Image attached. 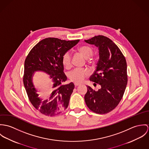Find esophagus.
<instances>
[{"label": "esophagus", "instance_id": "obj_1", "mask_svg": "<svg viewBox=\"0 0 149 149\" xmlns=\"http://www.w3.org/2000/svg\"><path fill=\"white\" fill-rule=\"evenodd\" d=\"M74 85H75V86H78L80 85V84H79V83H74Z\"/></svg>", "mask_w": 149, "mask_h": 149}]
</instances>
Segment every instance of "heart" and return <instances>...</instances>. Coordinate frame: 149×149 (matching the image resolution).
Wrapping results in <instances>:
<instances>
[{
    "instance_id": "1",
    "label": "heart",
    "mask_w": 149,
    "mask_h": 149,
    "mask_svg": "<svg viewBox=\"0 0 149 149\" xmlns=\"http://www.w3.org/2000/svg\"><path fill=\"white\" fill-rule=\"evenodd\" d=\"M79 52L82 55L83 57L88 59L93 55V51L92 49L87 46H82L78 49ZM62 63L65 67H69L71 65V54L69 51L64 54L62 56ZM88 75V72L82 68H77L68 73V78L72 82L80 83L82 82L84 78Z\"/></svg>"
}]
</instances>
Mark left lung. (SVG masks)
Segmentation results:
<instances>
[{"instance_id": "1", "label": "left lung", "mask_w": 149, "mask_h": 149, "mask_svg": "<svg viewBox=\"0 0 149 149\" xmlns=\"http://www.w3.org/2000/svg\"><path fill=\"white\" fill-rule=\"evenodd\" d=\"M85 42L98 49L99 60L90 80L101 88L95 91L87 86L84 100L93 112L106 114L116 108L124 94L127 83L126 61L118 47L104 36H96Z\"/></svg>"}]
</instances>
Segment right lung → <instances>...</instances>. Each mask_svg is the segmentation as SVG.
<instances>
[{"mask_svg": "<svg viewBox=\"0 0 149 149\" xmlns=\"http://www.w3.org/2000/svg\"><path fill=\"white\" fill-rule=\"evenodd\" d=\"M79 40L66 41L55 38L44 39L37 43L28 54L24 62L23 83L28 97L33 107L45 116H53L67 108L74 88L72 82L65 84L67 77L63 72L62 56L75 46ZM50 75L52 87L49 97L41 98L33 82L36 72Z\"/></svg>", "mask_w": 149, "mask_h": 149, "instance_id": "1", "label": "right lung"}]
</instances>
